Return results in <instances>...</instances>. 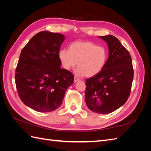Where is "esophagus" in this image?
Listing matches in <instances>:
<instances>
[{"mask_svg": "<svg viewBox=\"0 0 151 151\" xmlns=\"http://www.w3.org/2000/svg\"><path fill=\"white\" fill-rule=\"evenodd\" d=\"M79 80H80V79H79V77H77V76H75V77H74V83H77V82L79 81Z\"/></svg>", "mask_w": 151, "mask_h": 151, "instance_id": "obj_1", "label": "esophagus"}]
</instances>
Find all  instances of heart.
<instances>
[{
	"label": "heart",
	"mask_w": 151,
	"mask_h": 151,
	"mask_svg": "<svg viewBox=\"0 0 151 151\" xmlns=\"http://www.w3.org/2000/svg\"><path fill=\"white\" fill-rule=\"evenodd\" d=\"M58 58L64 69L70 70L77 63V74L91 77L99 74L104 68L108 52L105 48L93 42L78 41L70 44L68 50H60Z\"/></svg>",
	"instance_id": "heart-1"
}]
</instances>
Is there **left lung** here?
Masks as SVG:
<instances>
[{
	"label": "left lung",
	"mask_w": 151,
	"mask_h": 151,
	"mask_svg": "<svg viewBox=\"0 0 151 151\" xmlns=\"http://www.w3.org/2000/svg\"><path fill=\"white\" fill-rule=\"evenodd\" d=\"M108 44L109 57L102 71L86 80L85 101L94 113L108 114L124 104L129 98L134 69L129 51L115 36H102Z\"/></svg>",
	"instance_id": "8db88e82"
}]
</instances>
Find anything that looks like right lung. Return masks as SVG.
<instances>
[{"instance_id":"right-lung-1","label":"right lung","mask_w":151,"mask_h":151,"mask_svg":"<svg viewBox=\"0 0 151 151\" xmlns=\"http://www.w3.org/2000/svg\"><path fill=\"white\" fill-rule=\"evenodd\" d=\"M65 36L39 32L22 48L16 68L17 93L23 103L38 112L60 106L74 76L61 68L58 52Z\"/></svg>"}]
</instances>
